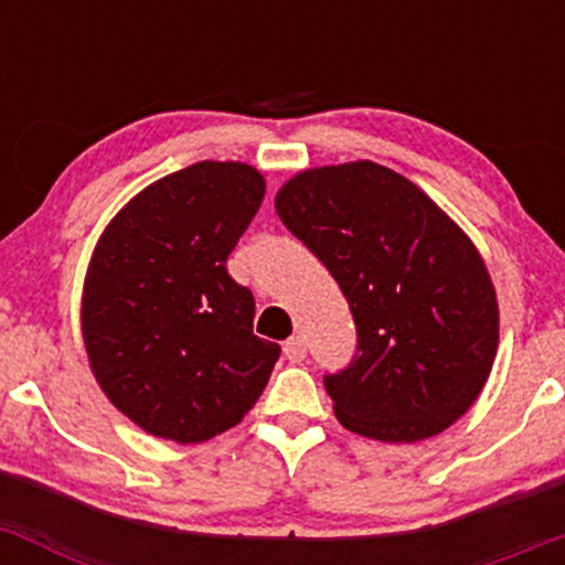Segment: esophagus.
I'll list each match as a JSON object with an SVG mask.
<instances>
[{"label":"esophagus","mask_w":565,"mask_h":565,"mask_svg":"<svg viewBox=\"0 0 565 565\" xmlns=\"http://www.w3.org/2000/svg\"><path fill=\"white\" fill-rule=\"evenodd\" d=\"M284 355H287L291 364H300L305 355H308V345H305V340L300 334L289 337V340L284 342Z\"/></svg>","instance_id":"obj_1"}]
</instances>
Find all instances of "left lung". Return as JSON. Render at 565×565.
<instances>
[{"label":"left lung","instance_id":"8db88e82","mask_svg":"<svg viewBox=\"0 0 565 565\" xmlns=\"http://www.w3.org/2000/svg\"><path fill=\"white\" fill-rule=\"evenodd\" d=\"M276 212L353 313L359 350L323 377L342 427L414 444L454 425L481 395L499 345L494 284L462 228L374 161L295 174Z\"/></svg>","mask_w":565,"mask_h":565}]
</instances>
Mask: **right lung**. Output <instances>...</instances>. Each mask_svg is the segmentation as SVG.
Here are the masks:
<instances>
[{
    "mask_svg": "<svg viewBox=\"0 0 565 565\" xmlns=\"http://www.w3.org/2000/svg\"><path fill=\"white\" fill-rule=\"evenodd\" d=\"M263 196L255 167L199 161L140 191L95 246L82 295L89 366L151 436L215 438L268 385L281 348L252 332L255 297L225 268Z\"/></svg>",
    "mask_w": 565,
    "mask_h": 565,
    "instance_id": "add662e5",
    "label": "right lung"
}]
</instances>
